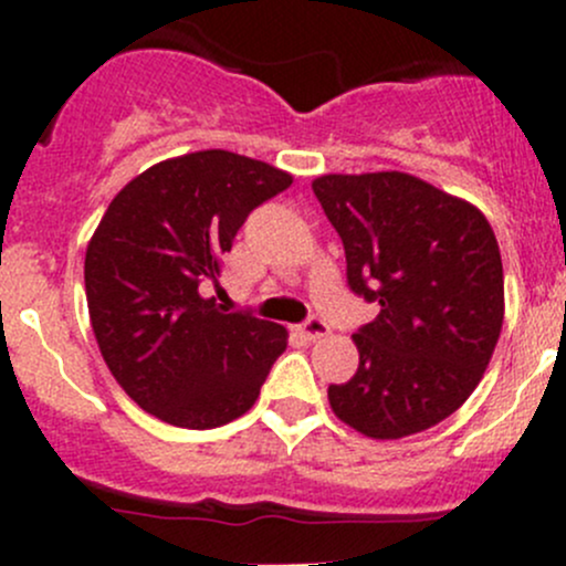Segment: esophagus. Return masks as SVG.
Here are the masks:
<instances>
[{
	"label": "esophagus",
	"mask_w": 566,
	"mask_h": 566,
	"mask_svg": "<svg viewBox=\"0 0 566 566\" xmlns=\"http://www.w3.org/2000/svg\"><path fill=\"white\" fill-rule=\"evenodd\" d=\"M298 334L304 336L306 342H317V339H323V336H328V325H325L323 319L312 317V319H306L304 325H298Z\"/></svg>",
	"instance_id": "obj_1"
}]
</instances>
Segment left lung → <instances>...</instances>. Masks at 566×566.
Wrapping results in <instances>:
<instances>
[{
  "label": "left lung",
  "mask_w": 566,
  "mask_h": 566,
  "mask_svg": "<svg viewBox=\"0 0 566 566\" xmlns=\"http://www.w3.org/2000/svg\"><path fill=\"white\" fill-rule=\"evenodd\" d=\"M339 232L347 284L380 306L353 334L358 369L331 410L375 441L430 430L471 397L504 323V265L479 208L405 172L312 182Z\"/></svg>",
  "instance_id": "1"
}]
</instances>
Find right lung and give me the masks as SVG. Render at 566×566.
Wrapping results in <instances>:
<instances>
[{"mask_svg": "<svg viewBox=\"0 0 566 566\" xmlns=\"http://www.w3.org/2000/svg\"><path fill=\"white\" fill-rule=\"evenodd\" d=\"M293 175L230 150L145 169L106 208L84 256L90 323L123 391L167 424L213 430L260 397L287 331L202 298L256 205Z\"/></svg>", "mask_w": 566, "mask_h": 566, "instance_id": "add662e5", "label": "right lung"}]
</instances>
